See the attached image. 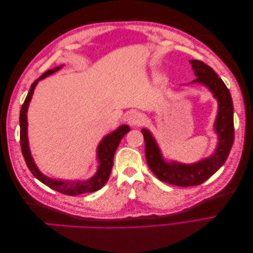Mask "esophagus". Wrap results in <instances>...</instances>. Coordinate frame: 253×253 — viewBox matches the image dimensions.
Returning <instances> with one entry per match:
<instances>
[{
    "label": "esophagus",
    "instance_id": "obj_1",
    "mask_svg": "<svg viewBox=\"0 0 253 253\" xmlns=\"http://www.w3.org/2000/svg\"><path fill=\"white\" fill-rule=\"evenodd\" d=\"M143 122V116L139 112H132L127 116V124L131 126H140Z\"/></svg>",
    "mask_w": 253,
    "mask_h": 253
}]
</instances>
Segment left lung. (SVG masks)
Wrapping results in <instances>:
<instances>
[{"label": "left lung", "mask_w": 253, "mask_h": 253, "mask_svg": "<svg viewBox=\"0 0 253 253\" xmlns=\"http://www.w3.org/2000/svg\"><path fill=\"white\" fill-rule=\"evenodd\" d=\"M196 79L189 84H200L208 88L217 101V114L213 129L217 135V144L212 154L193 164H182L176 160H168L148 128L141 132L145 143V158L151 171L159 180L178 187L201 185L215 173L228 158L233 139V103L230 91L216 73L200 60H190Z\"/></svg>", "instance_id": "left-lung-1"}]
</instances>
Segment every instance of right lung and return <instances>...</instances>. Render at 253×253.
<instances>
[{"label":"right lung","instance_id":"obj_1","mask_svg":"<svg viewBox=\"0 0 253 253\" xmlns=\"http://www.w3.org/2000/svg\"><path fill=\"white\" fill-rule=\"evenodd\" d=\"M63 67V65L57 66L52 70H48L45 72L40 78H38L30 86L29 93L25 99L24 103H23L21 112H20V138H21V149L23 156L26 162V165L30 172L37 179H39L44 185L51 188L52 190L58 191V192L65 194V195H80L88 192H95V191L100 190L106 181L109 180L110 174L113 168V159L114 154L116 152L120 140L124 138V136L129 131V126L126 125H122L118 126L116 129H114L110 134L105 135L102 140L99 142L97 147V171L88 179H75V180H65V179H56L48 177L45 174H43L39 168L37 167L35 160L33 158L32 152H30L29 142H28V134H27V111L30 101L34 95V90L37 86L38 82L43 80L44 78L48 77L53 73L58 72L59 70Z\"/></svg>","mask_w":253,"mask_h":253}]
</instances>
